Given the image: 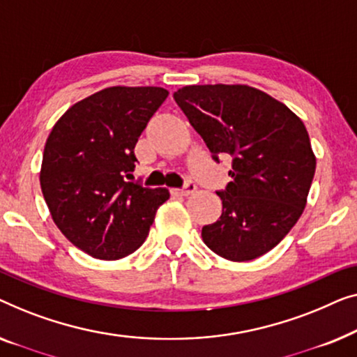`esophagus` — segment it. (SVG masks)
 Here are the masks:
<instances>
[{"label": "esophagus", "instance_id": "esophagus-1", "mask_svg": "<svg viewBox=\"0 0 357 357\" xmlns=\"http://www.w3.org/2000/svg\"><path fill=\"white\" fill-rule=\"evenodd\" d=\"M195 192V184L194 183H185V185L183 189H172V194L173 195H184V197H188V195L194 194Z\"/></svg>", "mask_w": 357, "mask_h": 357}]
</instances>
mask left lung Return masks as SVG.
<instances>
[{
    "instance_id": "8db88e82",
    "label": "left lung",
    "mask_w": 357,
    "mask_h": 357,
    "mask_svg": "<svg viewBox=\"0 0 357 357\" xmlns=\"http://www.w3.org/2000/svg\"><path fill=\"white\" fill-rule=\"evenodd\" d=\"M173 97L215 162L233 157L231 181L217 192L222 217L202 228L204 243L233 262L272 250L303 215L314 179L304 123L249 85H185Z\"/></svg>"
}]
</instances>
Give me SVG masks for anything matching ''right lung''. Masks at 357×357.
I'll return each mask as SVG.
<instances>
[{
	"label": "right lung",
	"instance_id": "add662e5",
	"mask_svg": "<svg viewBox=\"0 0 357 357\" xmlns=\"http://www.w3.org/2000/svg\"><path fill=\"white\" fill-rule=\"evenodd\" d=\"M168 97L162 87H108L73 105L43 150L40 185L53 222L85 254L116 260L144 244L167 188L126 178L134 147Z\"/></svg>",
	"mask_w": 357,
	"mask_h": 357
}]
</instances>
